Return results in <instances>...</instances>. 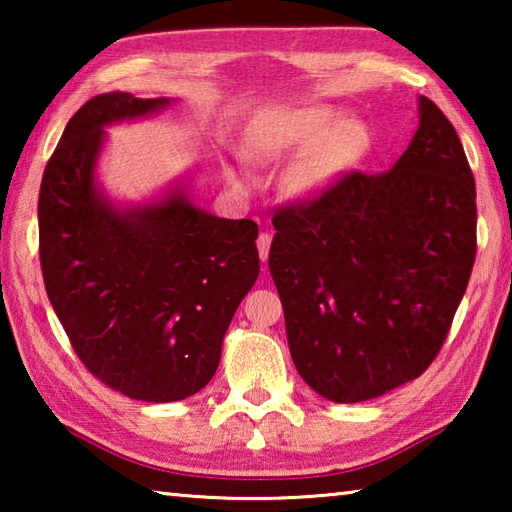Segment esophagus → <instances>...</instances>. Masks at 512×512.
Returning <instances> with one entry per match:
<instances>
[{"instance_id":"1","label":"esophagus","mask_w":512,"mask_h":512,"mask_svg":"<svg viewBox=\"0 0 512 512\" xmlns=\"http://www.w3.org/2000/svg\"><path fill=\"white\" fill-rule=\"evenodd\" d=\"M268 248H271V232H259L257 250H259V259H262V262H266L268 259Z\"/></svg>"}]
</instances>
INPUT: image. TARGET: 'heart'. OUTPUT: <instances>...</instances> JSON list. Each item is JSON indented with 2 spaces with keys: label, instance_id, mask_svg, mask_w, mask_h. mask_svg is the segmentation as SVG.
I'll use <instances>...</instances> for the list:
<instances>
[{
  "label": "heart",
  "instance_id": "obj_1",
  "mask_svg": "<svg viewBox=\"0 0 512 512\" xmlns=\"http://www.w3.org/2000/svg\"><path fill=\"white\" fill-rule=\"evenodd\" d=\"M370 146L359 119H343L329 106L275 108L250 133V153L262 162H282L301 153L284 176L293 198H316L352 169Z\"/></svg>",
  "mask_w": 512,
  "mask_h": 512
}]
</instances>
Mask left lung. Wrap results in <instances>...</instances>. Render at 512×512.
<instances>
[{
  "label": "left lung",
  "mask_w": 512,
  "mask_h": 512,
  "mask_svg": "<svg viewBox=\"0 0 512 512\" xmlns=\"http://www.w3.org/2000/svg\"><path fill=\"white\" fill-rule=\"evenodd\" d=\"M393 169L350 171L284 205L268 268L291 359L318 395L366 402L420 377L443 348L476 255V185L436 103Z\"/></svg>",
  "instance_id": "obj_1"
}]
</instances>
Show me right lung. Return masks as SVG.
<instances>
[{"instance_id": "right-lung-1", "label": "right lung", "mask_w": 512, "mask_h": 512, "mask_svg": "<svg viewBox=\"0 0 512 512\" xmlns=\"http://www.w3.org/2000/svg\"><path fill=\"white\" fill-rule=\"evenodd\" d=\"M167 106L128 92L83 103L38 196L42 277L69 343L94 377L142 402L185 400L214 377L259 275L255 221L219 219L183 189L119 210L94 183L103 126Z\"/></svg>"}]
</instances>
